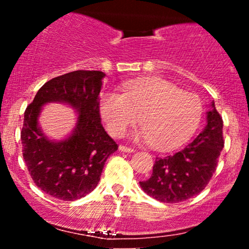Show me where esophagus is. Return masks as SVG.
<instances>
[{
	"label": "esophagus",
	"mask_w": 249,
	"mask_h": 249,
	"mask_svg": "<svg viewBox=\"0 0 249 249\" xmlns=\"http://www.w3.org/2000/svg\"><path fill=\"white\" fill-rule=\"evenodd\" d=\"M119 151H122V152H127V153H132V152H134L133 148L127 147V146H124V145H119Z\"/></svg>",
	"instance_id": "obj_1"
}]
</instances>
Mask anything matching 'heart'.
I'll list each match as a JSON object with an SVG mask.
<instances>
[{
  "mask_svg": "<svg viewBox=\"0 0 249 249\" xmlns=\"http://www.w3.org/2000/svg\"><path fill=\"white\" fill-rule=\"evenodd\" d=\"M121 91L105 92L99 105L112 136H123L139 117L142 130L137 138L166 151L184 144L198 130L204 112L201 101L173 83L157 77L134 79L123 83Z\"/></svg>",
  "mask_w": 249,
  "mask_h": 249,
  "instance_id": "obj_1",
  "label": "heart"
}]
</instances>
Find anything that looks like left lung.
I'll return each instance as SVG.
<instances>
[{
  "mask_svg": "<svg viewBox=\"0 0 249 249\" xmlns=\"http://www.w3.org/2000/svg\"><path fill=\"white\" fill-rule=\"evenodd\" d=\"M222 126L221 116L212 102L204 130L179 152L156 158L150 178L139 181L142 191L166 204L185 201L201 192L215 172L224 148Z\"/></svg>",
  "mask_w": 249,
  "mask_h": 249,
  "instance_id": "left-lung-1",
  "label": "left lung"
}]
</instances>
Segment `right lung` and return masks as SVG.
I'll return each mask as SVG.
<instances>
[{
  "instance_id": "obj_1",
  "label": "right lung",
  "mask_w": 249,
  "mask_h": 249,
  "mask_svg": "<svg viewBox=\"0 0 249 249\" xmlns=\"http://www.w3.org/2000/svg\"><path fill=\"white\" fill-rule=\"evenodd\" d=\"M104 77L96 70L55 77L37 91L25 110L21 131L24 161L37 187L53 198L72 201L92 192L105 161L118 148L101 123L98 96ZM49 102L76 110V126L63 141L48 139L38 124L42 107Z\"/></svg>"
}]
</instances>
